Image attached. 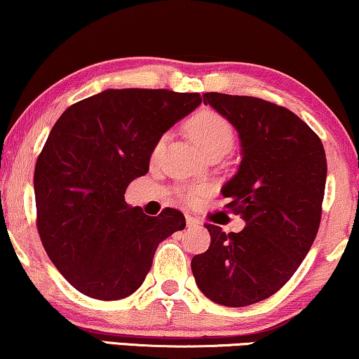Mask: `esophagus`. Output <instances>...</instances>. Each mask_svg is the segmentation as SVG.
<instances>
[{"mask_svg":"<svg viewBox=\"0 0 359 359\" xmlns=\"http://www.w3.org/2000/svg\"><path fill=\"white\" fill-rule=\"evenodd\" d=\"M185 222H187L189 229H192V226H198V225H201V220L195 219V217H192V215L185 217Z\"/></svg>","mask_w":359,"mask_h":359,"instance_id":"34e87169","label":"esophagus"}]
</instances>
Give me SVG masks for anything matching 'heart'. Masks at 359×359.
Wrapping results in <instances>:
<instances>
[{
	"label": "heart",
	"mask_w": 359,
	"mask_h": 359,
	"mask_svg": "<svg viewBox=\"0 0 359 359\" xmlns=\"http://www.w3.org/2000/svg\"><path fill=\"white\" fill-rule=\"evenodd\" d=\"M190 137L198 147L202 149V152L205 156H210V154L220 152L225 154L233 147L235 142V130L233 126L230 124V121L224 117L219 112L208 111V109H203V111L197 112L192 119L189 121L187 124ZM167 135H162L161 139L157 140L156 146L152 149V158L158 157V154L162 152V149L165 146ZM194 192H190L187 197L190 198Z\"/></svg>",
	"instance_id": "heart-1"
}]
</instances>
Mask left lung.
I'll list each match as a JSON object with an SVG mask.
<instances>
[{"mask_svg":"<svg viewBox=\"0 0 359 359\" xmlns=\"http://www.w3.org/2000/svg\"><path fill=\"white\" fill-rule=\"evenodd\" d=\"M237 129L242 162L222 187L242 232L207 224L210 247L192 258L201 292L225 306H247L278 292L310 252L321 220L326 156L318 135L288 109L250 96L203 94Z\"/></svg>","mask_w":359,"mask_h":359,"instance_id":"left-lung-1","label":"left lung"}]
</instances>
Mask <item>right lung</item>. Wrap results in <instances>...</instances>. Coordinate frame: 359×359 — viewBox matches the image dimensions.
I'll return each mask as SVG.
<instances>
[{"label":"right lung","mask_w":359,"mask_h":359,"mask_svg":"<svg viewBox=\"0 0 359 359\" xmlns=\"http://www.w3.org/2000/svg\"><path fill=\"white\" fill-rule=\"evenodd\" d=\"M202 102L198 93L106 89L72 104L34 169L36 225L54 266L78 292L111 302L146 280L156 248L185 217L127 205V185L149 172L152 149Z\"/></svg>","instance_id":"obj_1"}]
</instances>
